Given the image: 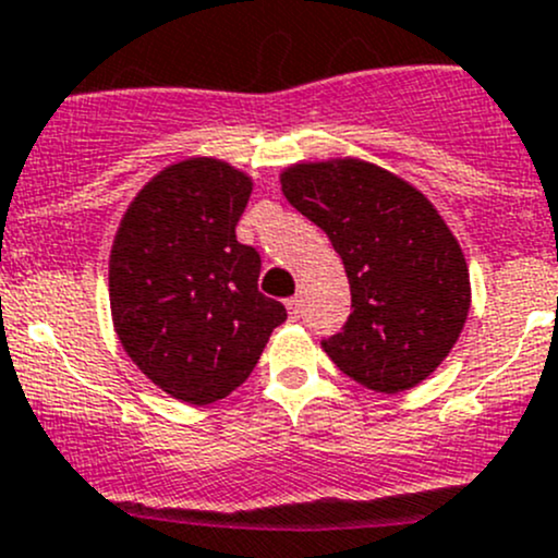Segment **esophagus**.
Segmentation results:
<instances>
[{"instance_id":"esophagus-1","label":"esophagus","mask_w":558,"mask_h":558,"mask_svg":"<svg viewBox=\"0 0 558 558\" xmlns=\"http://www.w3.org/2000/svg\"><path fill=\"white\" fill-rule=\"evenodd\" d=\"M286 307H289V313L296 318V315L302 313V296H291V300H286Z\"/></svg>"}]
</instances>
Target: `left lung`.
<instances>
[{
  "mask_svg": "<svg viewBox=\"0 0 558 558\" xmlns=\"http://www.w3.org/2000/svg\"><path fill=\"white\" fill-rule=\"evenodd\" d=\"M280 183L324 229L351 283L345 326L320 340L326 356L380 393L429 378L470 311L464 253L440 213L402 178L356 159L289 167Z\"/></svg>",
  "mask_w": 558,
  "mask_h": 558,
  "instance_id": "obj_1",
  "label": "left lung"
}]
</instances>
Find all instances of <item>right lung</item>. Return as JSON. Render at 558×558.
Returning a JSON list of instances; mask_svg holds the SVG:
<instances>
[{
    "instance_id": "right-lung-1",
    "label": "right lung",
    "mask_w": 558,
    "mask_h": 558,
    "mask_svg": "<svg viewBox=\"0 0 558 558\" xmlns=\"http://www.w3.org/2000/svg\"><path fill=\"white\" fill-rule=\"evenodd\" d=\"M251 178L218 159L167 167L134 196L110 253L118 340L161 391L229 397L256 367L286 307L258 291L262 256L238 243Z\"/></svg>"
}]
</instances>
